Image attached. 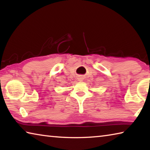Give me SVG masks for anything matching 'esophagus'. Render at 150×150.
<instances>
[{"instance_id": "obj_1", "label": "esophagus", "mask_w": 150, "mask_h": 150, "mask_svg": "<svg viewBox=\"0 0 150 150\" xmlns=\"http://www.w3.org/2000/svg\"><path fill=\"white\" fill-rule=\"evenodd\" d=\"M79 81H81V80H82V79H81V77H79Z\"/></svg>"}]
</instances>
